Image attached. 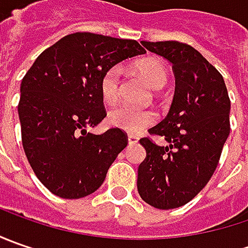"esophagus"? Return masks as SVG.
Wrapping results in <instances>:
<instances>
[{"instance_id":"1","label":"esophagus","mask_w":248,"mask_h":248,"mask_svg":"<svg viewBox=\"0 0 248 248\" xmlns=\"http://www.w3.org/2000/svg\"><path fill=\"white\" fill-rule=\"evenodd\" d=\"M139 138L137 135H128V143L129 145H134V143H138Z\"/></svg>"}]
</instances>
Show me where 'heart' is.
Wrapping results in <instances>:
<instances>
[{"mask_svg": "<svg viewBox=\"0 0 248 248\" xmlns=\"http://www.w3.org/2000/svg\"><path fill=\"white\" fill-rule=\"evenodd\" d=\"M135 70L155 90L163 88L167 82L166 67L157 59H142L135 63ZM120 74V69L114 66L106 70L100 78V95L102 99L108 103H113L119 98ZM108 120L110 125L116 128L123 129L129 134H139L156 123L157 114L153 110L135 109L128 105H119L110 110Z\"/></svg>", "mask_w": 248, "mask_h": 248, "instance_id": "obj_1", "label": "heart"}]
</instances>
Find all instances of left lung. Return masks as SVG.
Returning <instances> with one entry per match:
<instances>
[{"mask_svg":"<svg viewBox=\"0 0 248 248\" xmlns=\"http://www.w3.org/2000/svg\"><path fill=\"white\" fill-rule=\"evenodd\" d=\"M172 63L175 93L163 121L149 129L167 142H139L146 157L138 167V193L155 208L189 203L210 181L228 139L231 100L224 77L199 51L178 41H142Z\"/></svg>","mask_w":248,"mask_h":248,"instance_id":"left-lung-1","label":"left lung"}]
</instances>
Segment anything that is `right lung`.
<instances>
[{
  "mask_svg": "<svg viewBox=\"0 0 248 248\" xmlns=\"http://www.w3.org/2000/svg\"><path fill=\"white\" fill-rule=\"evenodd\" d=\"M145 52L135 40L74 33L45 49L26 73L17 106L22 143L34 174L53 195L80 199L103 184L128 138L119 128L87 131L106 117L100 78Z\"/></svg>",
  "mask_w": 248,
  "mask_h": 248,
  "instance_id": "obj_1",
  "label": "right lung"
}]
</instances>
